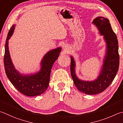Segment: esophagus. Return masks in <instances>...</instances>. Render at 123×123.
Instances as JSON below:
<instances>
[{"mask_svg":"<svg viewBox=\"0 0 123 123\" xmlns=\"http://www.w3.org/2000/svg\"><path fill=\"white\" fill-rule=\"evenodd\" d=\"M64 52L66 53H68L69 52V48L68 46H67L65 45L64 46Z\"/></svg>","mask_w":123,"mask_h":123,"instance_id":"34e87169","label":"esophagus"}]
</instances>
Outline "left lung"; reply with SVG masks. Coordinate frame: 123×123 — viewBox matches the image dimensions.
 <instances>
[{"label": "left lung", "mask_w": 123, "mask_h": 123, "mask_svg": "<svg viewBox=\"0 0 123 123\" xmlns=\"http://www.w3.org/2000/svg\"><path fill=\"white\" fill-rule=\"evenodd\" d=\"M92 23L97 27L100 34L104 36L103 39L106 43V53L97 78L93 81L79 79L75 73V61L73 56L70 57L71 75L74 84L79 91L88 95L97 94L104 91L114 80L119 64L118 43L109 20L104 17L98 16Z\"/></svg>", "instance_id": "left-lung-1"}]
</instances>
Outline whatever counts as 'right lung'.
<instances>
[{
	"label": "right lung",
	"instance_id": "1",
	"mask_svg": "<svg viewBox=\"0 0 123 123\" xmlns=\"http://www.w3.org/2000/svg\"><path fill=\"white\" fill-rule=\"evenodd\" d=\"M15 25L9 30L6 41L4 58L7 77L11 83L20 93L29 97H35L45 92L49 85L50 74L53 65L58 58L62 48L52 49L46 54L40 62V70L35 74H22L15 68L11 58L8 40L13 35Z\"/></svg>",
	"mask_w": 123,
	"mask_h": 123
}]
</instances>
